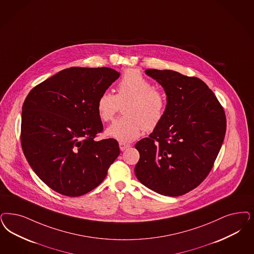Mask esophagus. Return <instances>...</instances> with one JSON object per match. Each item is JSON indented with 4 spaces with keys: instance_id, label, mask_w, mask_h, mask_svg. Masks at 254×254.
<instances>
[{
    "instance_id": "1",
    "label": "esophagus",
    "mask_w": 254,
    "mask_h": 254,
    "mask_svg": "<svg viewBox=\"0 0 254 254\" xmlns=\"http://www.w3.org/2000/svg\"><path fill=\"white\" fill-rule=\"evenodd\" d=\"M119 146H120V150H121V151H125L126 149L129 148L131 145H130V144H128V143L120 142V143H119Z\"/></svg>"
}]
</instances>
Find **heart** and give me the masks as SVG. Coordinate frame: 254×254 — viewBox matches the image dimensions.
Returning a JSON list of instances; mask_svg holds the SVG:
<instances>
[{"label": "heart", "instance_id": "b5f03b06", "mask_svg": "<svg viewBox=\"0 0 254 254\" xmlns=\"http://www.w3.org/2000/svg\"><path fill=\"white\" fill-rule=\"evenodd\" d=\"M116 95L104 92L97 100V114L104 122L113 120L123 109V116L115 120L107 129V134L121 142L137 139L142 128L145 131L156 129L166 113L165 95L155 89L154 84L139 71H126L120 79Z\"/></svg>", "mask_w": 254, "mask_h": 254}]
</instances>
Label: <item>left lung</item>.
<instances>
[{"mask_svg":"<svg viewBox=\"0 0 254 254\" xmlns=\"http://www.w3.org/2000/svg\"><path fill=\"white\" fill-rule=\"evenodd\" d=\"M145 73L164 88L167 109L158 127L135 144V175L156 192L181 196L209 175L225 137V113L201 79L173 70Z\"/></svg>","mask_w":254,"mask_h":254,"instance_id":"8db88e82","label":"left lung"}]
</instances>
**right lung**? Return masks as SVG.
Returning a JSON list of instances; mask_svg holds the SVG:
<instances>
[{
  "label": "right lung",
  "mask_w": 254,
  "mask_h": 254,
  "mask_svg": "<svg viewBox=\"0 0 254 254\" xmlns=\"http://www.w3.org/2000/svg\"><path fill=\"white\" fill-rule=\"evenodd\" d=\"M120 73L109 67H70L33 88L22 106L20 142L37 176L56 192L78 197L105 179L120 154L103 131L97 100Z\"/></svg>",
  "instance_id": "obj_1"
}]
</instances>
